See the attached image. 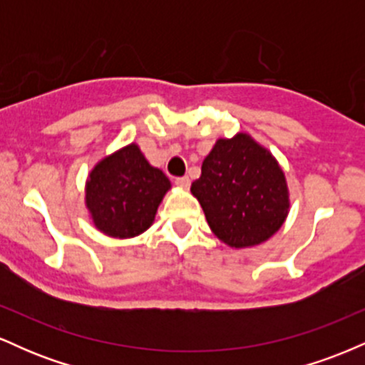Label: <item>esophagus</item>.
<instances>
[{"mask_svg": "<svg viewBox=\"0 0 365 365\" xmlns=\"http://www.w3.org/2000/svg\"><path fill=\"white\" fill-rule=\"evenodd\" d=\"M175 183H177L180 188H185V190H187V188L190 187V178H188V177H180V178L175 180Z\"/></svg>", "mask_w": 365, "mask_h": 365, "instance_id": "esophagus-1", "label": "esophagus"}]
</instances>
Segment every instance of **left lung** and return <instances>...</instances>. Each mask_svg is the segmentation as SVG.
Returning a JSON list of instances; mask_svg holds the SVG:
<instances>
[{
  "instance_id": "8db88e82",
  "label": "left lung",
  "mask_w": 365,
  "mask_h": 365,
  "mask_svg": "<svg viewBox=\"0 0 365 365\" xmlns=\"http://www.w3.org/2000/svg\"><path fill=\"white\" fill-rule=\"evenodd\" d=\"M190 192L211 232L232 249L269 240L290 212V190L278 159L245 132L216 140Z\"/></svg>"
}]
</instances>
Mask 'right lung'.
<instances>
[{
  "mask_svg": "<svg viewBox=\"0 0 365 365\" xmlns=\"http://www.w3.org/2000/svg\"><path fill=\"white\" fill-rule=\"evenodd\" d=\"M170 188L168 177L132 142L96 163L86 180V207L104 235L133 238L154 223Z\"/></svg>",
  "mask_w": 365,
  "mask_h": 365,
  "instance_id": "1",
  "label": "right lung"
}]
</instances>
